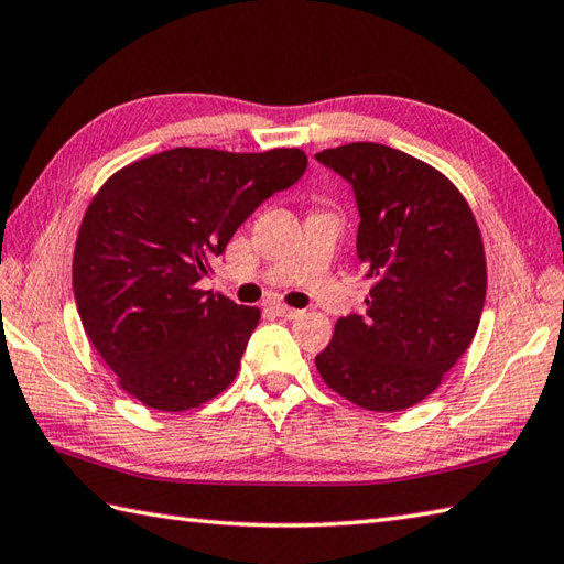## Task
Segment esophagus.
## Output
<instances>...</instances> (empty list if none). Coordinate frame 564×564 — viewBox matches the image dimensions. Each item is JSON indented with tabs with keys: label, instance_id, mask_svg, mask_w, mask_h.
<instances>
[{
	"label": "esophagus",
	"instance_id": "1",
	"mask_svg": "<svg viewBox=\"0 0 564 564\" xmlns=\"http://www.w3.org/2000/svg\"><path fill=\"white\" fill-rule=\"evenodd\" d=\"M271 310L279 317H285V319H295V317H301V310H295V307H289V305H281V303H273L271 305Z\"/></svg>",
	"mask_w": 564,
	"mask_h": 564
}]
</instances>
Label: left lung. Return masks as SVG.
Listing matches in <instances>:
<instances>
[{
	"instance_id": "8db88e82",
	"label": "left lung",
	"mask_w": 564,
	"mask_h": 564,
	"mask_svg": "<svg viewBox=\"0 0 564 564\" xmlns=\"http://www.w3.org/2000/svg\"><path fill=\"white\" fill-rule=\"evenodd\" d=\"M315 158L354 186L356 249L373 281L366 313L337 319L315 366L334 392L364 410H406L441 386L480 325V227L451 178L412 154L351 142Z\"/></svg>"
}]
</instances>
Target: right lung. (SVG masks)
<instances>
[{"label":"right lung","instance_id":"obj_1","mask_svg":"<svg viewBox=\"0 0 564 564\" xmlns=\"http://www.w3.org/2000/svg\"><path fill=\"white\" fill-rule=\"evenodd\" d=\"M305 166L297 148H174L106 178L79 225L72 289L84 332L130 398L186 412L235 380L261 313L196 283Z\"/></svg>","mask_w":564,"mask_h":564}]
</instances>
